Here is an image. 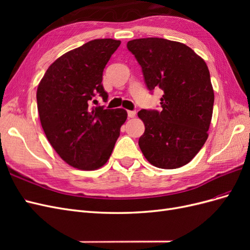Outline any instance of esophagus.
<instances>
[{"instance_id":"1","label":"esophagus","mask_w":250,"mask_h":250,"mask_svg":"<svg viewBox=\"0 0 250 250\" xmlns=\"http://www.w3.org/2000/svg\"><path fill=\"white\" fill-rule=\"evenodd\" d=\"M135 115H137V111L135 110H128V117L129 118H134Z\"/></svg>"}]
</instances>
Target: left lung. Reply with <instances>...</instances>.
<instances>
[{
    "mask_svg": "<svg viewBox=\"0 0 250 250\" xmlns=\"http://www.w3.org/2000/svg\"><path fill=\"white\" fill-rule=\"evenodd\" d=\"M127 49L142 66L149 90L160 87L162 111L142 109L144 156L161 169L190 163L208 140L214 89L204 60L185 43L158 37L133 40Z\"/></svg>",
    "mask_w": 250,
    "mask_h": 250,
    "instance_id": "obj_1",
    "label": "left lung"
}]
</instances>
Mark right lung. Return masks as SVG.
Masks as SVG:
<instances>
[{
  "label": "right lung",
  "instance_id": "right-lung-1",
  "mask_svg": "<svg viewBox=\"0 0 250 250\" xmlns=\"http://www.w3.org/2000/svg\"><path fill=\"white\" fill-rule=\"evenodd\" d=\"M120 43L111 39L94 40L66 52L48 67L37 87L44 134L57 154L74 168L90 171L106 164L127 119L123 108L90 106L96 94L107 101L101 83L103 70Z\"/></svg>",
  "mask_w": 250,
  "mask_h": 250
}]
</instances>
